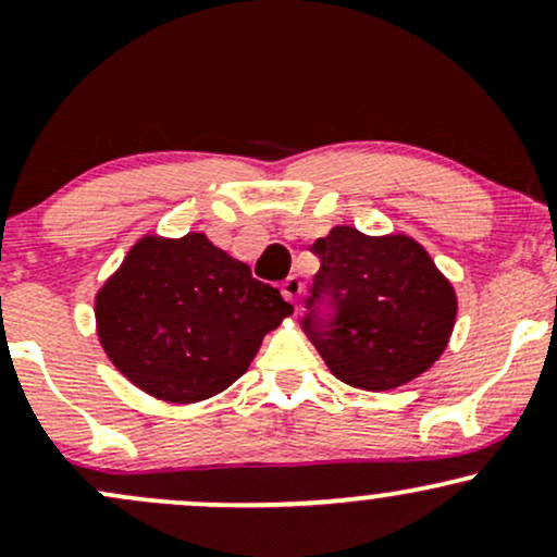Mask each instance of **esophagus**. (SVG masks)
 Listing matches in <instances>:
<instances>
[{
	"mask_svg": "<svg viewBox=\"0 0 557 557\" xmlns=\"http://www.w3.org/2000/svg\"><path fill=\"white\" fill-rule=\"evenodd\" d=\"M283 296L290 300L293 306H298V298L304 296V283L296 277V274H290V277H285L283 283Z\"/></svg>",
	"mask_w": 557,
	"mask_h": 557,
	"instance_id": "34e87169",
	"label": "esophagus"
}]
</instances>
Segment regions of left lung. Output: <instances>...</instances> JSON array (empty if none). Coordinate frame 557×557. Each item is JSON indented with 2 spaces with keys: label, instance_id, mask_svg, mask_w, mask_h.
<instances>
[{
  "label": "left lung",
  "instance_id": "8db88e82",
  "mask_svg": "<svg viewBox=\"0 0 557 557\" xmlns=\"http://www.w3.org/2000/svg\"><path fill=\"white\" fill-rule=\"evenodd\" d=\"M311 253L319 257V272L300 330L337 380L393 389L440 359L458 304L417 240L335 227L314 240Z\"/></svg>",
  "mask_w": 557,
  "mask_h": 557
}]
</instances>
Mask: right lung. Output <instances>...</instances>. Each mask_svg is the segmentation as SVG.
I'll list each match as a JSON object with an SVG mask.
<instances>
[{
	"mask_svg": "<svg viewBox=\"0 0 557 557\" xmlns=\"http://www.w3.org/2000/svg\"><path fill=\"white\" fill-rule=\"evenodd\" d=\"M293 306L243 261L190 233L144 238L96 296L99 337L133 385L196 403L233 385Z\"/></svg>",
	"mask_w": 557,
	"mask_h": 557,
	"instance_id": "add662e5",
	"label": "right lung"
}]
</instances>
